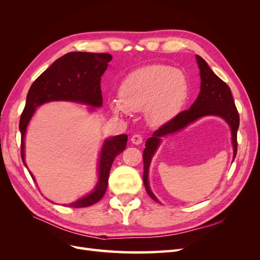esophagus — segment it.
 <instances>
[{
	"label": "esophagus",
	"mask_w": 260,
	"mask_h": 260,
	"mask_svg": "<svg viewBox=\"0 0 260 260\" xmlns=\"http://www.w3.org/2000/svg\"><path fill=\"white\" fill-rule=\"evenodd\" d=\"M131 142L136 145H139L143 142V138L141 135H133L131 137Z\"/></svg>",
	"instance_id": "obj_1"
}]
</instances>
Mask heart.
Instances as JSON below:
<instances>
[{
  "label": "heart",
  "instance_id": "heart-1",
  "mask_svg": "<svg viewBox=\"0 0 260 260\" xmlns=\"http://www.w3.org/2000/svg\"><path fill=\"white\" fill-rule=\"evenodd\" d=\"M186 77L178 69L151 65L130 74L119 88V98L109 101L116 116L143 112L152 124L171 120L183 106L187 96Z\"/></svg>",
  "mask_w": 260,
  "mask_h": 260
}]
</instances>
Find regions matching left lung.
<instances>
[{
  "label": "left lung",
  "instance_id": "obj_1",
  "mask_svg": "<svg viewBox=\"0 0 260 260\" xmlns=\"http://www.w3.org/2000/svg\"><path fill=\"white\" fill-rule=\"evenodd\" d=\"M196 59H198L201 72V92L198 99L190 109L179 113L171 120L164 123L161 127L157 129L153 133V137L148 138L145 143L143 151V182L147 194L156 202H158V200L156 199L148 184V168L152 157L160 143V138L185 128L188 123H192L204 116H219L222 117L230 125L233 144V160L237 156L240 116L237 107H235L231 90L229 85L214 74L207 62L201 56L196 55Z\"/></svg>",
  "mask_w": 260,
  "mask_h": 260
}]
</instances>
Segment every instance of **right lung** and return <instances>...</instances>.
<instances>
[{
  "instance_id": "right-lung-1",
  "label": "right lung",
  "mask_w": 260,
  "mask_h": 260,
  "mask_svg": "<svg viewBox=\"0 0 260 260\" xmlns=\"http://www.w3.org/2000/svg\"><path fill=\"white\" fill-rule=\"evenodd\" d=\"M112 59V55L108 53L70 52L55 60L31 84L19 121L21 133L20 155L26 167L23 140L27 125L35 114L36 108L52 101H70L92 107H101L103 104L101 77ZM127 141V135L116 136L105 140L100 156L99 181L95 188L89 195L69 204V207H88L103 198L107 188L112 164L115 157L124 151ZM29 174L35 180L30 171Z\"/></svg>"
}]
</instances>
